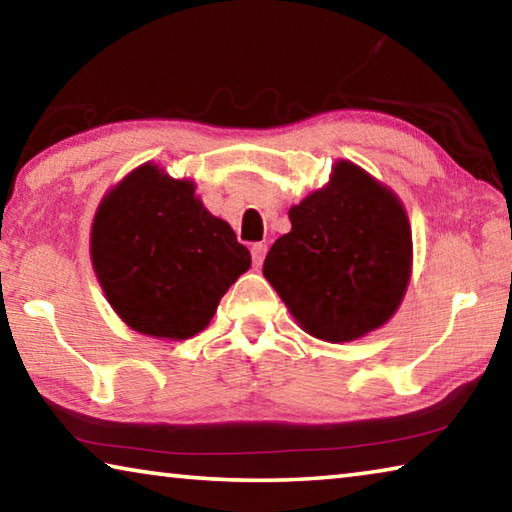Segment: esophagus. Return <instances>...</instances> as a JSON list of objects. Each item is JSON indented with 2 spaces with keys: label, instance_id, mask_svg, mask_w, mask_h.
Wrapping results in <instances>:
<instances>
[{
  "label": "esophagus",
  "instance_id": "obj_1",
  "mask_svg": "<svg viewBox=\"0 0 512 512\" xmlns=\"http://www.w3.org/2000/svg\"><path fill=\"white\" fill-rule=\"evenodd\" d=\"M266 250H268L266 244H253V248H250V253H253V264H255V266H259V264L264 262Z\"/></svg>",
  "mask_w": 512,
  "mask_h": 512
}]
</instances>
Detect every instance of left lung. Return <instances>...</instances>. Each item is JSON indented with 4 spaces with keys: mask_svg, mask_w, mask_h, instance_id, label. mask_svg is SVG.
<instances>
[{
    "mask_svg": "<svg viewBox=\"0 0 512 512\" xmlns=\"http://www.w3.org/2000/svg\"><path fill=\"white\" fill-rule=\"evenodd\" d=\"M291 232L264 259L296 323L327 343H350L393 318L411 280V223L400 198L350 160L289 210Z\"/></svg>",
    "mask_w": 512,
    "mask_h": 512,
    "instance_id": "8db88e82",
    "label": "left lung"
}]
</instances>
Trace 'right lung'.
I'll return each instance as SVG.
<instances>
[{
	"instance_id": "right-lung-1",
	"label": "right lung",
	"mask_w": 512,
	"mask_h": 512,
	"mask_svg": "<svg viewBox=\"0 0 512 512\" xmlns=\"http://www.w3.org/2000/svg\"><path fill=\"white\" fill-rule=\"evenodd\" d=\"M90 257L115 314L135 332L185 341L210 325L250 253L205 210L194 180L144 162L108 189L92 221Z\"/></svg>"
}]
</instances>
